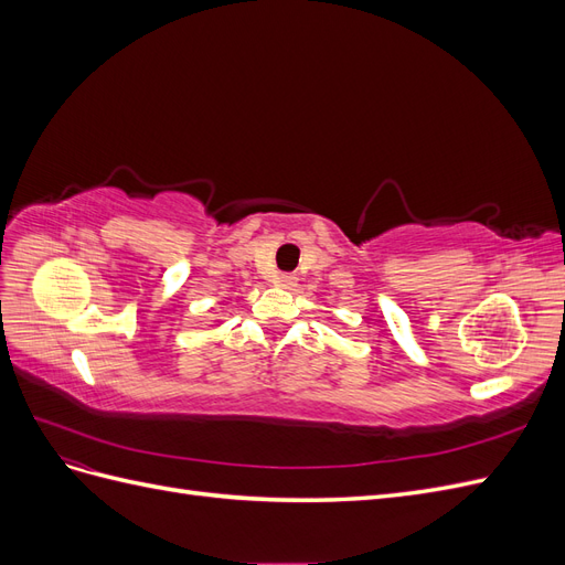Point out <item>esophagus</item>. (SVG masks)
Returning a JSON list of instances; mask_svg holds the SVG:
<instances>
[{
	"mask_svg": "<svg viewBox=\"0 0 565 565\" xmlns=\"http://www.w3.org/2000/svg\"><path fill=\"white\" fill-rule=\"evenodd\" d=\"M278 287H282V289H292L295 285H297V278L295 276H289V273H282V276H278Z\"/></svg>",
	"mask_w": 565,
	"mask_h": 565,
	"instance_id": "34e87169",
	"label": "esophagus"
}]
</instances>
